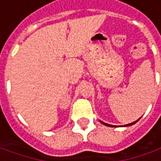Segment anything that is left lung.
<instances>
[{
    "label": "left lung",
    "instance_id": "1",
    "mask_svg": "<svg viewBox=\"0 0 161 161\" xmlns=\"http://www.w3.org/2000/svg\"><path fill=\"white\" fill-rule=\"evenodd\" d=\"M137 121H138V120H137ZM134 121V122H132V123H129V124H126V125H124V126H131V125L135 124V122H136V121ZM101 122H102V123H103V124H104L105 126H108V127H112V128H113V127H115V126H113V125L107 124V123H105V122H103V121H101Z\"/></svg>",
    "mask_w": 161,
    "mask_h": 161
}]
</instances>
